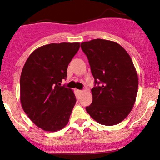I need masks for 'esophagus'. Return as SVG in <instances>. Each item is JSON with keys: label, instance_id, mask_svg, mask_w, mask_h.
Instances as JSON below:
<instances>
[{"label": "esophagus", "instance_id": "34e87169", "mask_svg": "<svg viewBox=\"0 0 160 160\" xmlns=\"http://www.w3.org/2000/svg\"><path fill=\"white\" fill-rule=\"evenodd\" d=\"M83 90H78V93H80V94H82V93H83Z\"/></svg>", "mask_w": 160, "mask_h": 160}]
</instances>
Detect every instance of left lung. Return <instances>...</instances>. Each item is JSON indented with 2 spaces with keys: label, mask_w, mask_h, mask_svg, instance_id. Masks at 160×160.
Here are the masks:
<instances>
[{
  "label": "left lung",
  "mask_w": 160,
  "mask_h": 160,
  "mask_svg": "<svg viewBox=\"0 0 160 160\" xmlns=\"http://www.w3.org/2000/svg\"><path fill=\"white\" fill-rule=\"evenodd\" d=\"M80 47L95 79L91 89L92 102L86 108V111L102 125L120 123L133 108L138 87L131 57L123 47L111 40L94 39L83 42Z\"/></svg>",
  "instance_id": "8db88e82"
}]
</instances>
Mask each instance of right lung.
<instances>
[{
    "instance_id": "add662e5",
    "label": "right lung",
    "mask_w": 160,
    "mask_h": 160,
    "mask_svg": "<svg viewBox=\"0 0 160 160\" xmlns=\"http://www.w3.org/2000/svg\"><path fill=\"white\" fill-rule=\"evenodd\" d=\"M80 43H50L33 52L20 77V102L37 126L47 132L61 130L68 123L76 104L72 89L61 86Z\"/></svg>"
}]
</instances>
